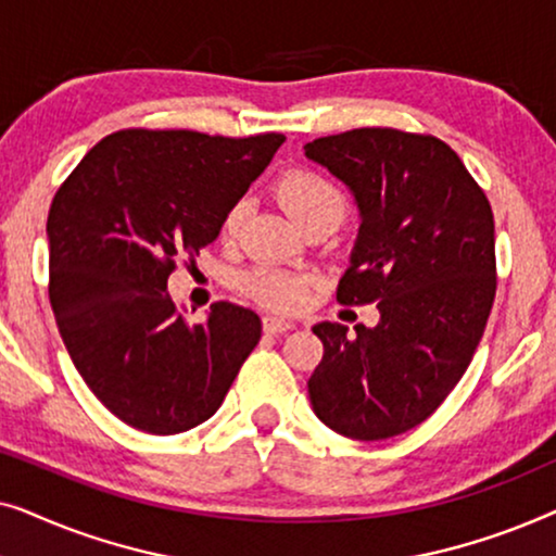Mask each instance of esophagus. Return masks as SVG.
<instances>
[{"label": "esophagus", "mask_w": 556, "mask_h": 556, "mask_svg": "<svg viewBox=\"0 0 556 556\" xmlns=\"http://www.w3.org/2000/svg\"><path fill=\"white\" fill-rule=\"evenodd\" d=\"M263 329L265 333H286L295 329V321H288V318H280V316H265Z\"/></svg>", "instance_id": "obj_1"}]
</instances>
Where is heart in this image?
<instances>
[{"mask_svg":"<svg viewBox=\"0 0 556 556\" xmlns=\"http://www.w3.org/2000/svg\"><path fill=\"white\" fill-rule=\"evenodd\" d=\"M276 192L280 204L288 210V215H291L301 227L324 217H333L341 223L349 207L346 194L341 192L329 177H324L321 172L314 169L286 172L283 177L278 179ZM242 217H245V202H235L232 207L227 210L223 223L227 238H232V235L240 230ZM311 288H314V280L311 278L299 276V273L268 268V265L255 268L245 280V291L253 295L257 303L276 311L299 308L301 303L308 299Z\"/></svg>","mask_w":556,"mask_h":556,"instance_id":"heart-1","label":"heart"}]
</instances>
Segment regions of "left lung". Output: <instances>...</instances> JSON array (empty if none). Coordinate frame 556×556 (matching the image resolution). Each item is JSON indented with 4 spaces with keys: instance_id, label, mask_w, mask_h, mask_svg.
<instances>
[{
    "instance_id": "1",
    "label": "left lung",
    "mask_w": 556,
    "mask_h": 556,
    "mask_svg": "<svg viewBox=\"0 0 556 556\" xmlns=\"http://www.w3.org/2000/svg\"><path fill=\"white\" fill-rule=\"evenodd\" d=\"M352 189L362 225L337 301L377 303L375 329L316 324L314 413L339 435L387 440L428 420L460 382L496 295L489 197L430 134L352 128L306 143Z\"/></svg>"
}]
</instances>
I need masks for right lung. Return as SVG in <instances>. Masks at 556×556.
<instances>
[{"instance_id":"add662e5","label":"right lung","mask_w":556,"mask_h":556,"mask_svg":"<svg viewBox=\"0 0 556 556\" xmlns=\"http://www.w3.org/2000/svg\"><path fill=\"white\" fill-rule=\"evenodd\" d=\"M283 141L124 128L55 192L52 314L90 392L131 428L177 435L210 420L261 341V316L227 301L189 326L166 280L217 238Z\"/></svg>"}]
</instances>
